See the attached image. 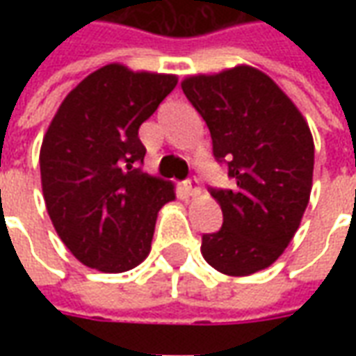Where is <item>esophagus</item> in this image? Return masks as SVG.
<instances>
[{
	"label": "esophagus",
	"instance_id": "obj_1",
	"mask_svg": "<svg viewBox=\"0 0 356 356\" xmlns=\"http://www.w3.org/2000/svg\"><path fill=\"white\" fill-rule=\"evenodd\" d=\"M183 188H185V193L191 194V196L200 194V179L196 177V175H191V177L183 183Z\"/></svg>",
	"mask_w": 356,
	"mask_h": 356
}]
</instances>
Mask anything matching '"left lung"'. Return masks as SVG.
I'll use <instances>...</instances> for the list:
<instances>
[{
  "instance_id": "left-lung-1",
  "label": "left lung",
  "mask_w": 356,
  "mask_h": 356,
  "mask_svg": "<svg viewBox=\"0 0 356 356\" xmlns=\"http://www.w3.org/2000/svg\"><path fill=\"white\" fill-rule=\"evenodd\" d=\"M181 88L232 179L231 188H209L223 227L202 236V255L223 275H254L282 255L305 213L314 165L311 129L288 95L252 66L191 76Z\"/></svg>"
}]
</instances>
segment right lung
<instances>
[{"label":"right lung","instance_id":"obj_1","mask_svg":"<svg viewBox=\"0 0 356 356\" xmlns=\"http://www.w3.org/2000/svg\"><path fill=\"white\" fill-rule=\"evenodd\" d=\"M177 86L171 74L106 65L66 95L45 133L40 170L55 231L76 259L125 273L150 252L173 185L143 171L140 124Z\"/></svg>","mask_w":356,"mask_h":356}]
</instances>
